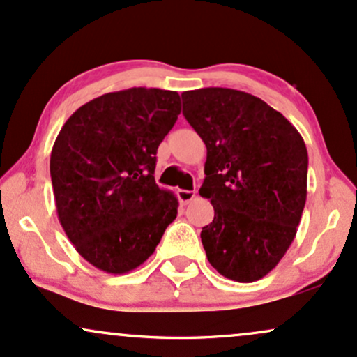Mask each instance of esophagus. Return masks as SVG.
I'll use <instances>...</instances> for the list:
<instances>
[{
	"label": "esophagus",
	"instance_id": "obj_1",
	"mask_svg": "<svg viewBox=\"0 0 357 357\" xmlns=\"http://www.w3.org/2000/svg\"><path fill=\"white\" fill-rule=\"evenodd\" d=\"M177 197H178L180 204L187 205V204H190L192 200L195 199V190H178L177 192Z\"/></svg>",
	"mask_w": 357,
	"mask_h": 357
}]
</instances>
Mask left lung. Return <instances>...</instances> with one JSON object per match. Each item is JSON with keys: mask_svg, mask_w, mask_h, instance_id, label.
<instances>
[{"mask_svg": "<svg viewBox=\"0 0 357 357\" xmlns=\"http://www.w3.org/2000/svg\"><path fill=\"white\" fill-rule=\"evenodd\" d=\"M183 116L207 146L199 194L213 205L202 227L208 262L237 282L278 266L307 197V149L294 125L257 96L232 88L183 91Z\"/></svg>", "mask_w": 357, "mask_h": 357, "instance_id": "obj_1", "label": "left lung"}]
</instances>
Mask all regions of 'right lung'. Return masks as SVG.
<instances>
[{
	"instance_id": "1",
	"label": "right lung",
	"mask_w": 357,
	"mask_h": 357,
	"mask_svg": "<svg viewBox=\"0 0 357 357\" xmlns=\"http://www.w3.org/2000/svg\"><path fill=\"white\" fill-rule=\"evenodd\" d=\"M178 115L177 91L128 88L79 107L58 133L50 158L58 219L96 269H137L177 217V197L153 174Z\"/></svg>"
}]
</instances>
